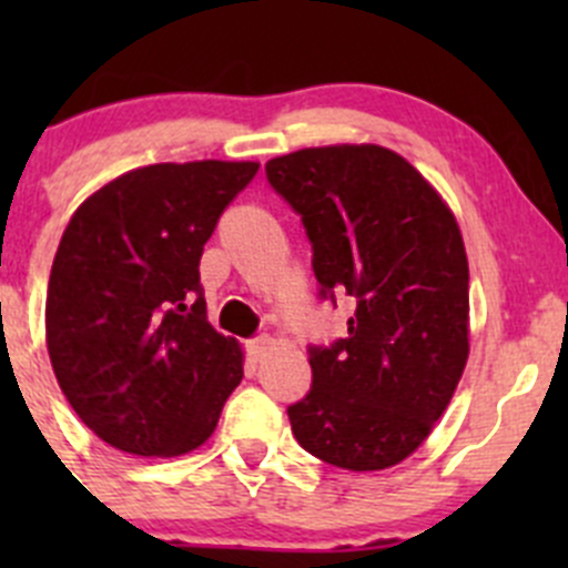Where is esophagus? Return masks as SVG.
<instances>
[{"mask_svg": "<svg viewBox=\"0 0 568 568\" xmlns=\"http://www.w3.org/2000/svg\"><path fill=\"white\" fill-rule=\"evenodd\" d=\"M268 346H272V337L257 335V337H252V341H247V354L252 359H261L263 354H266Z\"/></svg>", "mask_w": 568, "mask_h": 568, "instance_id": "obj_1", "label": "esophagus"}]
</instances>
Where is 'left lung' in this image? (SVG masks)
<instances>
[{"instance_id":"left-lung-1","label":"left lung","mask_w":568,"mask_h":568,"mask_svg":"<svg viewBox=\"0 0 568 568\" xmlns=\"http://www.w3.org/2000/svg\"><path fill=\"white\" fill-rule=\"evenodd\" d=\"M266 181L300 214L318 300L354 302L346 337L307 346L311 393L288 406L296 443L343 469L393 467L432 434L467 363L459 225L379 145L305 148L272 159Z\"/></svg>"}]
</instances>
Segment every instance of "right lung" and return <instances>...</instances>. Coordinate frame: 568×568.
<instances>
[{"label": "right lung", "instance_id": "obj_1", "mask_svg": "<svg viewBox=\"0 0 568 568\" xmlns=\"http://www.w3.org/2000/svg\"><path fill=\"white\" fill-rule=\"evenodd\" d=\"M255 162L151 164L84 200L57 247L45 343L84 426L136 456L214 434L242 348L205 316L200 255Z\"/></svg>", "mask_w": 568, "mask_h": 568}]
</instances>
